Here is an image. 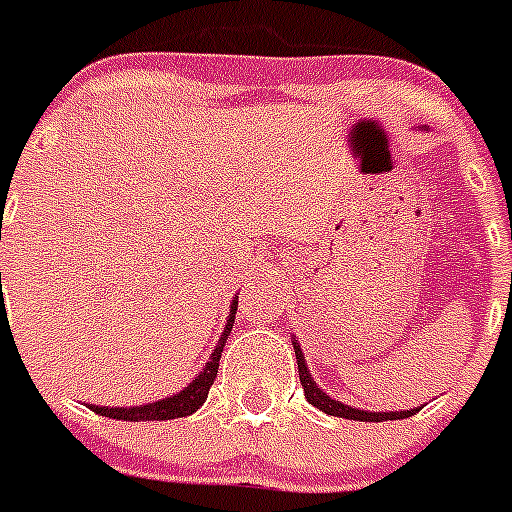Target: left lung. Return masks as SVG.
Wrapping results in <instances>:
<instances>
[{
	"mask_svg": "<svg viewBox=\"0 0 512 512\" xmlns=\"http://www.w3.org/2000/svg\"><path fill=\"white\" fill-rule=\"evenodd\" d=\"M291 344H294V352H296V364H299V379H301V387H304V397L309 405H314L316 410L326 412V415L332 417H344V420H357V422H387V420H405V417H412L417 410H402V412H369V410H357L352 405H344L339 399L329 397L319 384L314 382L311 377L309 367H306V359L304 352H301L299 342L291 337Z\"/></svg>",
	"mask_w": 512,
	"mask_h": 512,
	"instance_id": "obj_1",
	"label": "left lung"
}]
</instances>
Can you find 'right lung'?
<instances>
[{"label":"right lung","instance_id":"1","mask_svg":"<svg viewBox=\"0 0 512 512\" xmlns=\"http://www.w3.org/2000/svg\"><path fill=\"white\" fill-rule=\"evenodd\" d=\"M0 281H2V274H0ZM236 309H238V299L233 296L231 311H228L226 326H223L221 337H218V344L213 347L206 367L198 372V377L193 379L188 387H183L180 392L170 394V397L158 399V402H148V405H138V407L90 405V410H95L97 415H102V417H113V420H125V422L175 420V417H188V415H193L196 410H201L203 402H206V397H208V389H211L213 379H216V374H218V362H221V352H223V347H226V339L231 337L233 319H236Z\"/></svg>","mask_w":512,"mask_h":512}]
</instances>
